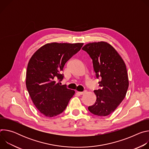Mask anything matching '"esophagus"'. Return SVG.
<instances>
[{
	"mask_svg": "<svg viewBox=\"0 0 149 149\" xmlns=\"http://www.w3.org/2000/svg\"><path fill=\"white\" fill-rule=\"evenodd\" d=\"M87 93V91H82V92H78V93L81 95H82V94H86Z\"/></svg>",
	"mask_w": 149,
	"mask_h": 149,
	"instance_id": "esophagus-1",
	"label": "esophagus"
}]
</instances>
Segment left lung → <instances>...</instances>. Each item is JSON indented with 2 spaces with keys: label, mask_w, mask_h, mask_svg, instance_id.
Returning a JSON list of instances; mask_svg holds the SVG:
<instances>
[{
  "label": "left lung",
  "mask_w": 149,
  "mask_h": 149,
  "mask_svg": "<svg viewBox=\"0 0 149 149\" xmlns=\"http://www.w3.org/2000/svg\"><path fill=\"white\" fill-rule=\"evenodd\" d=\"M82 49L93 59L96 78H101L98 82L101 88L94 91L96 101L88 107V110L98 116H107L117 109L128 89L129 82L125 62L107 42H91Z\"/></svg>",
  "instance_id": "left-lung-1"
}]
</instances>
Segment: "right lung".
Returning a JSON list of instances; mask_svg holds the SVG:
<instances>
[{"mask_svg":"<svg viewBox=\"0 0 149 149\" xmlns=\"http://www.w3.org/2000/svg\"><path fill=\"white\" fill-rule=\"evenodd\" d=\"M83 43L51 42L39 48L29 61L26 86L36 108L48 117H55L64 110L74 90L67 88L61 81L65 63L83 45Z\"/></svg>","mask_w":149,"mask_h":149,"instance_id":"obj_1","label":"right lung"}]
</instances>
